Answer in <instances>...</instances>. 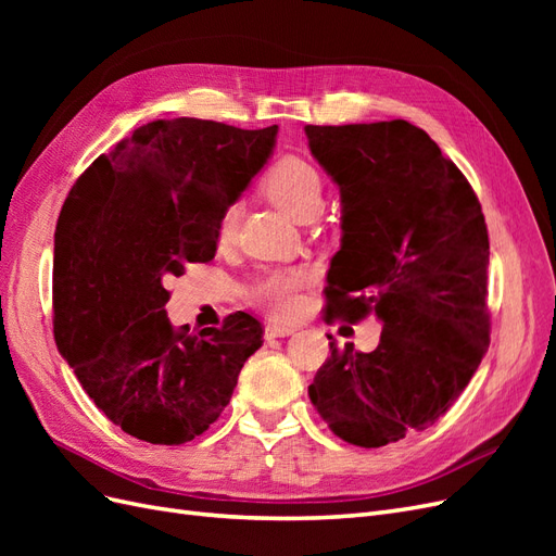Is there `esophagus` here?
<instances>
[{
    "instance_id": "obj_1",
    "label": "esophagus",
    "mask_w": 556,
    "mask_h": 556,
    "mask_svg": "<svg viewBox=\"0 0 556 556\" xmlns=\"http://www.w3.org/2000/svg\"><path fill=\"white\" fill-rule=\"evenodd\" d=\"M296 331V327L294 325H266V329H264V333L268 336V339H280V336H290V333H294Z\"/></svg>"
}]
</instances>
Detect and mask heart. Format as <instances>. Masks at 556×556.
Instances as JSON below:
<instances>
[{"label": "heart", "mask_w": 556, "mask_h": 556, "mask_svg": "<svg viewBox=\"0 0 556 556\" xmlns=\"http://www.w3.org/2000/svg\"><path fill=\"white\" fill-rule=\"evenodd\" d=\"M264 194L294 220L323 206V176L301 157H282L262 180ZM237 231V208H229L217 227V241L229 243ZM306 274L299 268H268L252 285V301L274 315H288L296 306V292L304 288Z\"/></svg>", "instance_id": "1"}]
</instances>
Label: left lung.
Instances as JSON below:
<instances>
[{
  "mask_svg": "<svg viewBox=\"0 0 556 556\" xmlns=\"http://www.w3.org/2000/svg\"><path fill=\"white\" fill-rule=\"evenodd\" d=\"M306 137L343 206L327 323H382L374 352L329 343L308 396L339 439L382 447L445 415L490 348L484 215L454 162L406 121L306 125Z\"/></svg>",
  "mask_w": 556,
  "mask_h": 556,
  "instance_id": "left-lung-1",
  "label": "left lung"
}]
</instances>
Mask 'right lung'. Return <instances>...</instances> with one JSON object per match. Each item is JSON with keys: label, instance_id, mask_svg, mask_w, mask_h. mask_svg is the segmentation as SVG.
<instances>
[{"label": "right lung", "instance_id": "obj_1", "mask_svg": "<svg viewBox=\"0 0 556 556\" xmlns=\"http://www.w3.org/2000/svg\"><path fill=\"white\" fill-rule=\"evenodd\" d=\"M276 134L153 121L99 155L64 201L55 343L94 406L134 439L180 445L204 433L262 345V325L241 311L220 329L176 331L164 285L215 257L217 227L271 157Z\"/></svg>", "mask_w": 556, "mask_h": 556}]
</instances>
